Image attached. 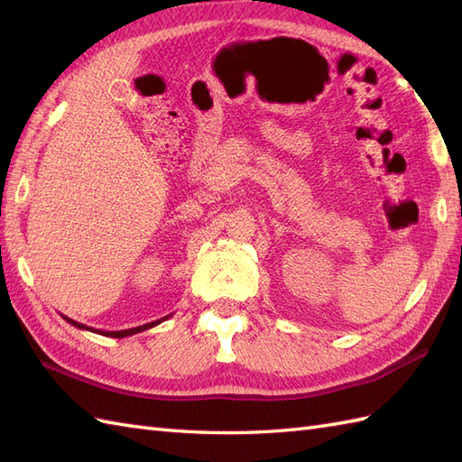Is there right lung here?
<instances>
[{
    "instance_id": "right-lung-1",
    "label": "right lung",
    "mask_w": 462,
    "mask_h": 462,
    "mask_svg": "<svg viewBox=\"0 0 462 462\" xmlns=\"http://www.w3.org/2000/svg\"><path fill=\"white\" fill-rule=\"evenodd\" d=\"M171 316H173V314H167V316H163V318H160V319H156V321H150V324L138 326V328H131V329H121V331H102V329H94V328L85 326V324H79V321H75V319H71V318H67V316H63V314H61V318H63V319H67L69 324L75 326V328H79V329H87V331H92V333H97V335H106V337H116V339L129 337V335H134V333H141V331H144V329H150V328H153V326L162 324V321H165L167 318H171Z\"/></svg>"
}]
</instances>
